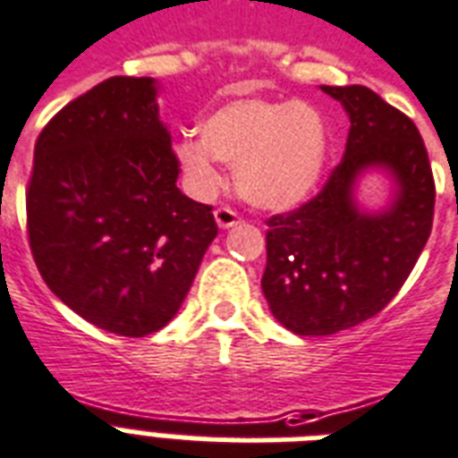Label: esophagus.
<instances>
[{"label":"esophagus","mask_w":458,"mask_h":458,"mask_svg":"<svg viewBox=\"0 0 458 458\" xmlns=\"http://www.w3.org/2000/svg\"><path fill=\"white\" fill-rule=\"evenodd\" d=\"M215 222H217L219 229H229V226L239 225L241 217H239V212L232 210V208H226V205H222V208L215 210Z\"/></svg>","instance_id":"esophagus-1"}]
</instances>
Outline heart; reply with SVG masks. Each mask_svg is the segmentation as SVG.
<instances>
[{"label": "heart", "mask_w": 458, "mask_h": 458, "mask_svg": "<svg viewBox=\"0 0 458 458\" xmlns=\"http://www.w3.org/2000/svg\"><path fill=\"white\" fill-rule=\"evenodd\" d=\"M200 140L176 143V159L198 191L217 189L215 159L232 166L248 203L267 210L299 205L310 196L327 157L320 112L301 102L243 98L208 114Z\"/></svg>", "instance_id": "heart-1"}]
</instances>
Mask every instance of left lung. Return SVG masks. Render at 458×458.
Instances as JSON below:
<instances>
[{
  "label": "left lung",
  "instance_id": "8db88e82",
  "mask_svg": "<svg viewBox=\"0 0 458 458\" xmlns=\"http://www.w3.org/2000/svg\"><path fill=\"white\" fill-rule=\"evenodd\" d=\"M349 112L346 152L318 196L267 217L262 293L286 329L335 335L370 320L394 299L423 253L435 215V179L416 123L365 85H320ZM365 165L393 172L400 193L382 216L350 200Z\"/></svg>",
  "mask_w": 458,
  "mask_h": 458
}]
</instances>
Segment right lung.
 <instances>
[{
  "label": "right lung",
  "mask_w": 458,
  "mask_h": 458,
  "mask_svg": "<svg viewBox=\"0 0 458 458\" xmlns=\"http://www.w3.org/2000/svg\"><path fill=\"white\" fill-rule=\"evenodd\" d=\"M28 243L45 284L95 327L145 336L172 320L217 236L212 205L176 189L181 165L152 78L112 76L35 140Z\"/></svg>",
  "instance_id": "1"
}]
</instances>
